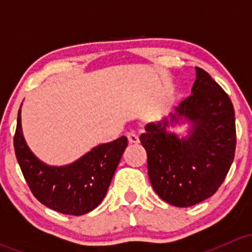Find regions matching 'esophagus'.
Returning <instances> with one entry per match:
<instances>
[{
    "label": "esophagus",
    "mask_w": 252,
    "mask_h": 252,
    "mask_svg": "<svg viewBox=\"0 0 252 252\" xmlns=\"http://www.w3.org/2000/svg\"><path fill=\"white\" fill-rule=\"evenodd\" d=\"M126 136H128V140L130 144H138L139 142V136L135 131H133V130L129 131V133L126 134Z\"/></svg>",
    "instance_id": "34e87169"
}]
</instances>
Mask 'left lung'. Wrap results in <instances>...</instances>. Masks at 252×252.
I'll return each instance as SVG.
<instances>
[{"mask_svg":"<svg viewBox=\"0 0 252 252\" xmlns=\"http://www.w3.org/2000/svg\"><path fill=\"white\" fill-rule=\"evenodd\" d=\"M195 69L191 95L169 118L147 123L140 135L152 188L163 201L177 207L212 196L227 177L235 154L232 101L207 72ZM183 120L192 123L188 137L179 138L166 130Z\"/></svg>","mask_w":252,"mask_h":252,"instance_id":"left-lung-1","label":"left lung"}]
</instances>
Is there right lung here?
Instances as JSON below:
<instances>
[{"instance_id": "right-lung-1", "label": "right lung", "mask_w": 252, "mask_h": 252, "mask_svg": "<svg viewBox=\"0 0 252 252\" xmlns=\"http://www.w3.org/2000/svg\"><path fill=\"white\" fill-rule=\"evenodd\" d=\"M20 108L14 134V151L32 195L46 207L63 215L81 216L97 207L128 146V139L98 145L67 166H47L28 147L22 133Z\"/></svg>"}]
</instances>
